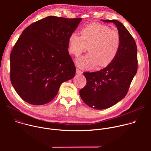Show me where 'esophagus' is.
<instances>
[{
  "label": "esophagus",
  "mask_w": 151,
  "mask_h": 151,
  "mask_svg": "<svg viewBox=\"0 0 151 151\" xmlns=\"http://www.w3.org/2000/svg\"><path fill=\"white\" fill-rule=\"evenodd\" d=\"M76 73L77 74H82V72L81 70H79V69H76Z\"/></svg>",
  "instance_id": "34e87169"
}]
</instances>
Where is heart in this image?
<instances>
[{"instance_id": "b5f03b06", "label": "heart", "mask_w": 151, "mask_h": 151, "mask_svg": "<svg viewBox=\"0 0 151 151\" xmlns=\"http://www.w3.org/2000/svg\"><path fill=\"white\" fill-rule=\"evenodd\" d=\"M121 44L119 33L106 25L93 23L83 28L81 36L72 33L68 39V50L75 56L87 50V55L76 60V65L82 69L106 67L117 56Z\"/></svg>"}]
</instances>
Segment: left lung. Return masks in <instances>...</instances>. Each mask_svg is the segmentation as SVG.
I'll return each instance as SVG.
<instances>
[{"label":"left lung","instance_id":"1","mask_svg":"<svg viewBox=\"0 0 151 151\" xmlns=\"http://www.w3.org/2000/svg\"><path fill=\"white\" fill-rule=\"evenodd\" d=\"M115 24L121 36L119 51L112 63L95 72H84L85 87L79 91L83 102L93 109L109 108L123 99L137 70V49L128 30L119 21L101 19Z\"/></svg>","mask_w":151,"mask_h":151}]
</instances>
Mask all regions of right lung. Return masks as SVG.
<instances>
[{
  "label": "right lung",
  "instance_id": "right-lung-1",
  "mask_svg": "<svg viewBox=\"0 0 151 151\" xmlns=\"http://www.w3.org/2000/svg\"><path fill=\"white\" fill-rule=\"evenodd\" d=\"M81 20L49 16L21 33L11 53L10 78L15 90L26 102L49 103L61 83L75 76L68 39Z\"/></svg>",
  "mask_w": 151,
  "mask_h": 151
}]
</instances>
